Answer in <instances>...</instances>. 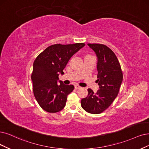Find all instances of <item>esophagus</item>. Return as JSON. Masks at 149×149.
<instances>
[{"mask_svg": "<svg viewBox=\"0 0 149 149\" xmlns=\"http://www.w3.org/2000/svg\"><path fill=\"white\" fill-rule=\"evenodd\" d=\"M81 88V87L79 86V85H75V89H76V90H79V89Z\"/></svg>", "mask_w": 149, "mask_h": 149, "instance_id": "esophagus-1", "label": "esophagus"}]
</instances>
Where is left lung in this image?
<instances>
[{"instance_id":"left-lung-1","label":"left lung","mask_w":149,"mask_h":149,"mask_svg":"<svg viewBox=\"0 0 149 149\" xmlns=\"http://www.w3.org/2000/svg\"><path fill=\"white\" fill-rule=\"evenodd\" d=\"M97 58V80L100 86L96 93L88 88V95L81 100L85 111L92 114L104 112L117 96L123 81V73L116 55L111 48L99 43H88Z\"/></svg>"}]
</instances>
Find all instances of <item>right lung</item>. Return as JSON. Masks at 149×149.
Wrapping results in <instances>:
<instances>
[{
  "label": "right lung",
  "instance_id": "right-lung-1",
  "mask_svg": "<svg viewBox=\"0 0 149 149\" xmlns=\"http://www.w3.org/2000/svg\"><path fill=\"white\" fill-rule=\"evenodd\" d=\"M85 44L77 43L68 45L54 44L47 47L38 55L33 64L31 79L33 92L39 106L46 112L56 113L65 106L68 95L72 91V85H64L59 81V74L70 58Z\"/></svg>",
  "mask_w": 149,
  "mask_h": 149
}]
</instances>
